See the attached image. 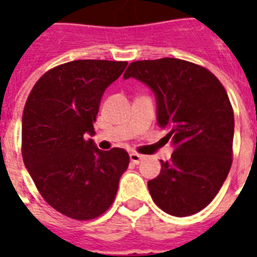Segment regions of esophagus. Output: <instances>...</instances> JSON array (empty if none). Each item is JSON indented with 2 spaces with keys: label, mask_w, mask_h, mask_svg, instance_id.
<instances>
[{
  "label": "esophagus",
  "mask_w": 257,
  "mask_h": 257,
  "mask_svg": "<svg viewBox=\"0 0 257 257\" xmlns=\"http://www.w3.org/2000/svg\"><path fill=\"white\" fill-rule=\"evenodd\" d=\"M129 157H131V161H132V163H135V164H140V161L144 159V156H141V155H139V153H136V152L131 153V155H129Z\"/></svg>",
  "instance_id": "1"
}]
</instances>
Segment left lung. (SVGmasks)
<instances>
[{
	"label": "left lung",
	"instance_id": "obj_1",
	"mask_svg": "<svg viewBox=\"0 0 257 257\" xmlns=\"http://www.w3.org/2000/svg\"><path fill=\"white\" fill-rule=\"evenodd\" d=\"M144 82L155 93L157 124L168 129L175 151L161 160L160 175L148 189L159 208L191 216L215 199L231 169L233 109L215 74L179 58L129 64L124 78Z\"/></svg>",
	"mask_w": 257,
	"mask_h": 257
}]
</instances>
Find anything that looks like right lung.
Returning a JSON list of instances; mask_svg holds the SVG:
<instances>
[{
	"label": "right lung",
	"instance_id": "add662e5",
	"mask_svg": "<svg viewBox=\"0 0 257 257\" xmlns=\"http://www.w3.org/2000/svg\"><path fill=\"white\" fill-rule=\"evenodd\" d=\"M125 61L77 60L48 70L33 86L22 114V159L38 192L62 215L90 220L116 197L129 155L101 151L93 122L105 89Z\"/></svg>",
	"mask_w": 257,
	"mask_h": 257
}]
</instances>
